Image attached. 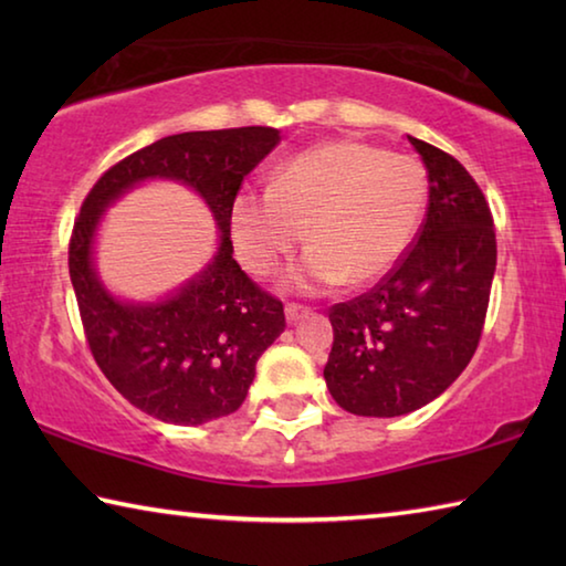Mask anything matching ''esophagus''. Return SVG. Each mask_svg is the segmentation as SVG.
Instances as JSON below:
<instances>
[{
  "label": "esophagus",
  "instance_id": "1",
  "mask_svg": "<svg viewBox=\"0 0 566 566\" xmlns=\"http://www.w3.org/2000/svg\"><path fill=\"white\" fill-rule=\"evenodd\" d=\"M312 310H310V306H304V304H286L284 306V314H286V322H290V324H296V322H300L302 317H306V314H310Z\"/></svg>",
  "mask_w": 566,
  "mask_h": 566
}]
</instances>
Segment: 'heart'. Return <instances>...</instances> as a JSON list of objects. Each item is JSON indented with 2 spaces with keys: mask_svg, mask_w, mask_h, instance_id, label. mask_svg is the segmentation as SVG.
<instances>
[{
  "mask_svg": "<svg viewBox=\"0 0 566 566\" xmlns=\"http://www.w3.org/2000/svg\"><path fill=\"white\" fill-rule=\"evenodd\" d=\"M429 197L424 167L364 142L334 139L300 151L264 189L247 187L229 209L242 262L270 276L304 242L306 260L290 274L296 290L371 284L389 274L415 239Z\"/></svg>",
  "mask_w": 566,
  "mask_h": 566,
  "instance_id": "b5f03b06",
  "label": "heart"
}]
</instances>
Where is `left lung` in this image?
Masks as SVG:
<instances>
[{"label": "left lung", "mask_w": 566, "mask_h": 566, "mask_svg": "<svg viewBox=\"0 0 566 566\" xmlns=\"http://www.w3.org/2000/svg\"><path fill=\"white\" fill-rule=\"evenodd\" d=\"M429 177V207L399 264L369 292L329 310L324 379L359 417L429 405L462 375L482 339L496 270L490 205L459 161L409 137Z\"/></svg>", "instance_id": "obj_1"}]
</instances>
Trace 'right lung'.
<instances>
[{
	"label": "right lung",
	"instance_id": "add662e5",
	"mask_svg": "<svg viewBox=\"0 0 566 566\" xmlns=\"http://www.w3.org/2000/svg\"><path fill=\"white\" fill-rule=\"evenodd\" d=\"M280 145V129L171 134L124 157L84 197L70 239V276L92 357L114 389L149 417L205 424L242 407L256 359L284 332L282 302L234 260L229 209L244 177ZM177 178L206 197L223 234L216 260L167 301L112 297L91 264L101 212L145 178Z\"/></svg>",
	"mask_w": 566,
	"mask_h": 566
}]
</instances>
